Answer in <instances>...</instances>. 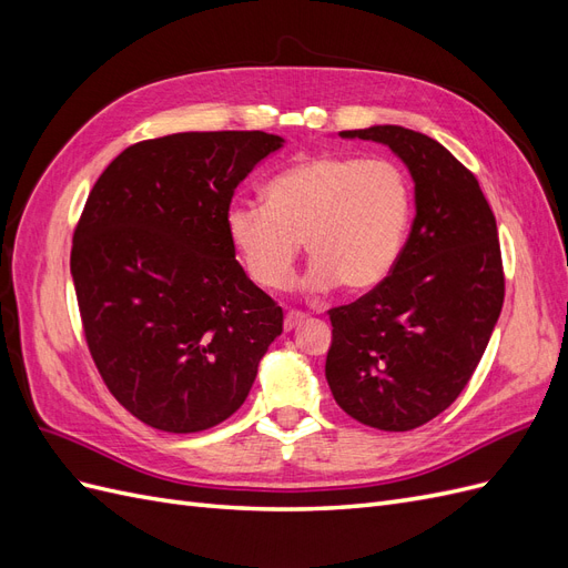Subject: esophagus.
<instances>
[{"label":"esophagus","mask_w":568,"mask_h":568,"mask_svg":"<svg viewBox=\"0 0 568 568\" xmlns=\"http://www.w3.org/2000/svg\"><path fill=\"white\" fill-rule=\"evenodd\" d=\"M303 320H305V315H303V313H298V311H288V313H286V317H284V329H286V332L296 329V326H298Z\"/></svg>","instance_id":"34e87169"}]
</instances>
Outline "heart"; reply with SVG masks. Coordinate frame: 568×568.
<instances>
[{"label":"heart","mask_w":568,"mask_h":568,"mask_svg":"<svg viewBox=\"0 0 568 568\" xmlns=\"http://www.w3.org/2000/svg\"><path fill=\"white\" fill-rule=\"evenodd\" d=\"M267 203L236 199L225 211L227 236L253 284L284 288L301 242L313 255L301 286L348 294L379 286L398 261L412 213L403 170L384 159L315 153L265 184Z\"/></svg>","instance_id":"b5f03b06"}]
</instances>
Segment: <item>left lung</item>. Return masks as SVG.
<instances>
[{"mask_svg": "<svg viewBox=\"0 0 568 568\" xmlns=\"http://www.w3.org/2000/svg\"><path fill=\"white\" fill-rule=\"evenodd\" d=\"M386 144L415 182V222L388 277L332 307L324 374L338 407L382 432L438 417L469 384L500 317V239L478 180L432 136L400 125L341 132Z\"/></svg>", "mask_w": 568, "mask_h": 568, "instance_id": "1", "label": "left lung"}]
</instances>
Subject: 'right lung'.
<instances>
[{
    "label": "right lung",
    "instance_id": "right-lung-1",
    "mask_svg": "<svg viewBox=\"0 0 568 568\" xmlns=\"http://www.w3.org/2000/svg\"><path fill=\"white\" fill-rule=\"evenodd\" d=\"M284 140L178 132L128 146L73 234L71 274L101 379L130 415L196 434L244 405L284 313L236 263L234 189Z\"/></svg>",
    "mask_w": 568,
    "mask_h": 568
}]
</instances>
